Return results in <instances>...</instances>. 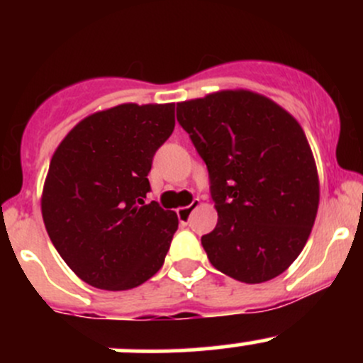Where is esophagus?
Here are the masks:
<instances>
[{
	"mask_svg": "<svg viewBox=\"0 0 363 363\" xmlns=\"http://www.w3.org/2000/svg\"><path fill=\"white\" fill-rule=\"evenodd\" d=\"M198 206H199V199H193V201H191V205H187V206H184V208H179V210H177V218H179V222H181L182 225L189 223L191 215H193V211H194Z\"/></svg>",
	"mask_w": 363,
	"mask_h": 363,
	"instance_id": "obj_1",
	"label": "esophagus"
}]
</instances>
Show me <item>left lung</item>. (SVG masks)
I'll return each mask as SVG.
<instances>
[{"label": "left lung", "mask_w": 363, "mask_h": 363, "mask_svg": "<svg viewBox=\"0 0 363 363\" xmlns=\"http://www.w3.org/2000/svg\"><path fill=\"white\" fill-rule=\"evenodd\" d=\"M177 121L206 164L218 222L201 237L218 272L244 283L278 277L302 252L319 205L301 124L247 90L177 104Z\"/></svg>", "instance_id": "1"}]
</instances>
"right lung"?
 <instances>
[{
    "label": "right lung",
    "mask_w": 363,
    "mask_h": 363,
    "mask_svg": "<svg viewBox=\"0 0 363 363\" xmlns=\"http://www.w3.org/2000/svg\"><path fill=\"white\" fill-rule=\"evenodd\" d=\"M174 126V104H123L83 119L54 152L43 193L45 230L95 289H135L164 264L179 222L147 199L148 172Z\"/></svg>",
    "instance_id": "add662e5"
}]
</instances>
